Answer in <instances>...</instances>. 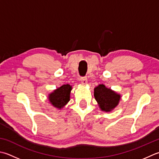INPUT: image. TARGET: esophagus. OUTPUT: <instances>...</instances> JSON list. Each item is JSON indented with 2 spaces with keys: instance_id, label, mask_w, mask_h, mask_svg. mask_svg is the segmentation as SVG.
Listing matches in <instances>:
<instances>
[{
  "instance_id": "34e87169",
  "label": "esophagus",
  "mask_w": 159,
  "mask_h": 159,
  "mask_svg": "<svg viewBox=\"0 0 159 159\" xmlns=\"http://www.w3.org/2000/svg\"><path fill=\"white\" fill-rule=\"evenodd\" d=\"M80 81H81V83L83 85H87V83H88V80H87L86 77L80 78Z\"/></svg>"
}]
</instances>
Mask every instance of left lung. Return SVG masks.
<instances>
[{"instance_id":"8db88e82","label":"left lung","mask_w":159,"mask_h":159,"mask_svg":"<svg viewBox=\"0 0 159 159\" xmlns=\"http://www.w3.org/2000/svg\"><path fill=\"white\" fill-rule=\"evenodd\" d=\"M94 96L101 111L110 112L119 103L120 94L103 84H100L94 89Z\"/></svg>"}]
</instances>
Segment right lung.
<instances>
[{
  "label": "right lung",
  "mask_w": 159,
  "mask_h": 159,
  "mask_svg": "<svg viewBox=\"0 0 159 159\" xmlns=\"http://www.w3.org/2000/svg\"><path fill=\"white\" fill-rule=\"evenodd\" d=\"M71 89L72 87L69 84L63 85L60 88L54 89L48 95L49 102L53 107L61 110L70 101Z\"/></svg>",
  "instance_id": "obj_1"
}]
</instances>
